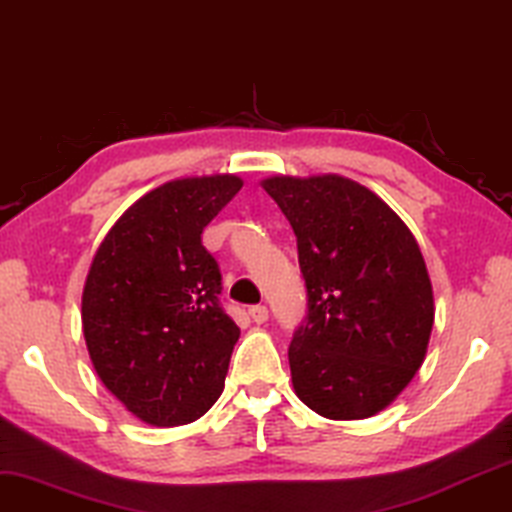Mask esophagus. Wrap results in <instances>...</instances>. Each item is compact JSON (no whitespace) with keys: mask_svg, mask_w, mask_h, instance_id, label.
<instances>
[{"mask_svg":"<svg viewBox=\"0 0 512 512\" xmlns=\"http://www.w3.org/2000/svg\"><path fill=\"white\" fill-rule=\"evenodd\" d=\"M250 319L255 323H264L269 319V309L264 304H255V307H250Z\"/></svg>","mask_w":512,"mask_h":512,"instance_id":"34e87169","label":"esophagus"}]
</instances>
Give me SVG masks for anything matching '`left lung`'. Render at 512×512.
<instances>
[{
  "mask_svg": "<svg viewBox=\"0 0 512 512\" xmlns=\"http://www.w3.org/2000/svg\"><path fill=\"white\" fill-rule=\"evenodd\" d=\"M293 226L307 319L288 349L295 394L331 420L375 416L425 361L435 297L423 252L383 198L340 174L269 177Z\"/></svg>",
  "mask_w": 512,
  "mask_h": 512,
  "instance_id": "obj_1",
  "label": "left lung"
}]
</instances>
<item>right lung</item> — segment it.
Here are the masks:
<instances>
[{
  "label": "right lung",
  "instance_id": "obj_1",
  "mask_svg": "<svg viewBox=\"0 0 512 512\" xmlns=\"http://www.w3.org/2000/svg\"><path fill=\"white\" fill-rule=\"evenodd\" d=\"M236 174L167 181L129 205L96 250L82 333L101 383L155 428L203 416L241 335L200 234L241 191Z\"/></svg>",
  "mask_w": 512,
  "mask_h": 512
}]
</instances>
